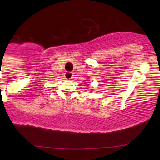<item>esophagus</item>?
I'll list each match as a JSON object with an SVG mask.
<instances>
[{
  "label": "esophagus",
  "mask_w": 160,
  "mask_h": 160,
  "mask_svg": "<svg viewBox=\"0 0 160 160\" xmlns=\"http://www.w3.org/2000/svg\"><path fill=\"white\" fill-rule=\"evenodd\" d=\"M72 76H73V73L72 72H67V73L65 74V77L67 80H72Z\"/></svg>",
  "instance_id": "obj_1"
}]
</instances>
